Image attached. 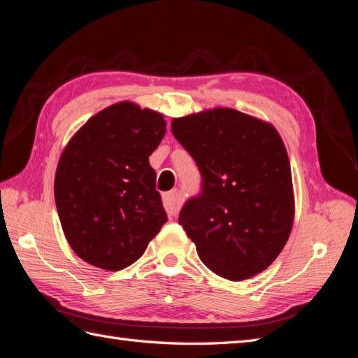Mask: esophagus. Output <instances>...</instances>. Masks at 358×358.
Segmentation results:
<instances>
[{
  "instance_id": "1",
  "label": "esophagus",
  "mask_w": 358,
  "mask_h": 358,
  "mask_svg": "<svg viewBox=\"0 0 358 358\" xmlns=\"http://www.w3.org/2000/svg\"><path fill=\"white\" fill-rule=\"evenodd\" d=\"M163 201H164V208H166L167 214L172 217L178 214V209L181 206V200H180V192L177 191V189H173V191L164 194Z\"/></svg>"
}]
</instances>
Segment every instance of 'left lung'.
Segmentation results:
<instances>
[{
  "mask_svg": "<svg viewBox=\"0 0 358 358\" xmlns=\"http://www.w3.org/2000/svg\"><path fill=\"white\" fill-rule=\"evenodd\" d=\"M171 126L201 175L200 192L178 217L200 260L234 281L264 271L294 223L291 166L278 132L235 109L192 113Z\"/></svg>",
  "mask_w": 358,
  "mask_h": 358,
  "instance_id": "left-lung-1",
  "label": "left lung"
}]
</instances>
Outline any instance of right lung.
<instances>
[{
    "label": "right lung",
    "mask_w": 358,
    "mask_h": 358,
    "mask_svg": "<svg viewBox=\"0 0 358 358\" xmlns=\"http://www.w3.org/2000/svg\"><path fill=\"white\" fill-rule=\"evenodd\" d=\"M164 134L162 113L118 103L90 118L67 144L55 203L66 238L85 262L124 269L167 222L149 164Z\"/></svg>",
    "instance_id": "right-lung-1"
}]
</instances>
